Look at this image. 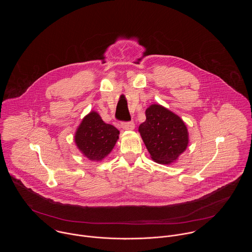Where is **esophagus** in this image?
I'll use <instances>...</instances> for the list:
<instances>
[{
	"mask_svg": "<svg viewBox=\"0 0 252 252\" xmlns=\"http://www.w3.org/2000/svg\"><path fill=\"white\" fill-rule=\"evenodd\" d=\"M121 127L124 130H133L135 128V124L133 121H128V122H122Z\"/></svg>",
	"mask_w": 252,
	"mask_h": 252,
	"instance_id": "1",
	"label": "esophagus"
}]
</instances>
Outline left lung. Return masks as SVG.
I'll return each mask as SVG.
<instances>
[{
  "label": "left lung",
  "mask_w": 252,
  "mask_h": 252,
  "mask_svg": "<svg viewBox=\"0 0 252 252\" xmlns=\"http://www.w3.org/2000/svg\"><path fill=\"white\" fill-rule=\"evenodd\" d=\"M146 119L139 132L151 158L160 164L178 159L188 144V132L180 116L160 105L145 110Z\"/></svg>",
  "instance_id": "1"
}]
</instances>
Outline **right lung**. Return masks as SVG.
I'll return each mask as SVG.
<instances>
[{"instance_id": "add662e5", "label": "right lung", "mask_w": 252, "mask_h": 252, "mask_svg": "<svg viewBox=\"0 0 252 252\" xmlns=\"http://www.w3.org/2000/svg\"><path fill=\"white\" fill-rule=\"evenodd\" d=\"M118 135L119 131L114 126L105 123L97 112L92 111L83 118L74 141L87 158L100 161L111 151Z\"/></svg>"}]
</instances>
